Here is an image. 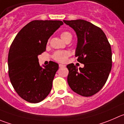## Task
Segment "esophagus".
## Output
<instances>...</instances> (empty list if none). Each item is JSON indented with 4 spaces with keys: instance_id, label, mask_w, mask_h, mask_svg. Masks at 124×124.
Segmentation results:
<instances>
[{
    "instance_id": "esophagus-1",
    "label": "esophagus",
    "mask_w": 124,
    "mask_h": 124,
    "mask_svg": "<svg viewBox=\"0 0 124 124\" xmlns=\"http://www.w3.org/2000/svg\"><path fill=\"white\" fill-rule=\"evenodd\" d=\"M66 66L65 65H64V64H59V68H64V67H65Z\"/></svg>"
}]
</instances>
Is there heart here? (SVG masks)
Returning <instances> with one entry per match:
<instances>
[{"mask_svg": "<svg viewBox=\"0 0 124 124\" xmlns=\"http://www.w3.org/2000/svg\"><path fill=\"white\" fill-rule=\"evenodd\" d=\"M60 36L63 41L67 42L69 40H72V36L70 32L67 31H64L60 34ZM70 54L68 51H56L52 55V58L54 60L56 61L60 62V63H64L66 62L69 57Z\"/></svg>", "mask_w": 124, "mask_h": 124, "instance_id": "heart-1", "label": "heart"}]
</instances>
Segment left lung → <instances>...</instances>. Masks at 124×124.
Returning a JSON list of instances; mask_svg holds the SVG:
<instances>
[{
	"instance_id": "1",
	"label": "left lung",
	"mask_w": 124,
	"mask_h": 124,
	"mask_svg": "<svg viewBox=\"0 0 124 124\" xmlns=\"http://www.w3.org/2000/svg\"><path fill=\"white\" fill-rule=\"evenodd\" d=\"M63 22L72 28L78 38L75 56L84 68L67 66L68 82L72 90L79 95L90 97L104 86L112 67L110 44L101 28L82 19Z\"/></svg>"
}]
</instances>
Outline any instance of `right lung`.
<instances>
[{
	"label": "right lung",
	"instance_id": "right-lung-1",
	"mask_svg": "<svg viewBox=\"0 0 124 124\" xmlns=\"http://www.w3.org/2000/svg\"><path fill=\"white\" fill-rule=\"evenodd\" d=\"M63 22L35 20L24 26L11 44L8 56V75L19 95L30 103H38L49 95L58 64H39L38 55L46 51L49 38Z\"/></svg>",
	"mask_w": 124,
	"mask_h": 124
}]
</instances>
